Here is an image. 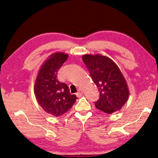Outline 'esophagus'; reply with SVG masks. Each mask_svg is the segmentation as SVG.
Listing matches in <instances>:
<instances>
[{
  "mask_svg": "<svg viewBox=\"0 0 158 158\" xmlns=\"http://www.w3.org/2000/svg\"><path fill=\"white\" fill-rule=\"evenodd\" d=\"M76 96H77V97H81L82 96H83V91H82V90L80 89L78 90V92L76 93Z\"/></svg>",
  "mask_w": 158,
  "mask_h": 158,
  "instance_id": "esophagus-1",
  "label": "esophagus"
}]
</instances>
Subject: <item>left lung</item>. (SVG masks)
<instances>
[{
  "label": "left lung",
  "mask_w": 158,
  "mask_h": 158,
  "mask_svg": "<svg viewBox=\"0 0 158 158\" xmlns=\"http://www.w3.org/2000/svg\"><path fill=\"white\" fill-rule=\"evenodd\" d=\"M82 59L100 93L96 107L108 114L120 110L128 100L129 92L118 67L101 55H84Z\"/></svg>",
  "instance_id": "8db88e82"
}]
</instances>
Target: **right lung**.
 I'll return each mask as SVG.
<instances>
[{"label": "right lung", "mask_w": 158, "mask_h": 158, "mask_svg": "<svg viewBox=\"0 0 158 158\" xmlns=\"http://www.w3.org/2000/svg\"><path fill=\"white\" fill-rule=\"evenodd\" d=\"M68 55L56 52L49 56L39 71L34 85L36 101L43 110L54 116L65 114L74 104L77 97L70 94L64 83L57 80V72Z\"/></svg>", "instance_id": "add662e5"}]
</instances>
